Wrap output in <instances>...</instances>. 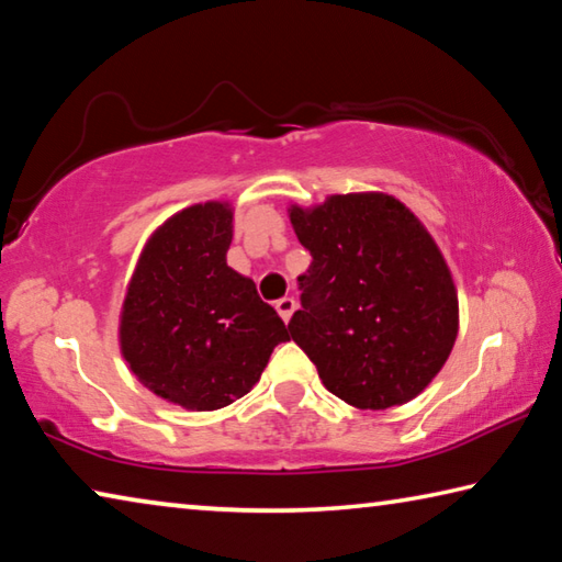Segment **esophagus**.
Masks as SVG:
<instances>
[{"label": "esophagus", "instance_id": "esophagus-1", "mask_svg": "<svg viewBox=\"0 0 562 562\" xmlns=\"http://www.w3.org/2000/svg\"><path fill=\"white\" fill-rule=\"evenodd\" d=\"M274 310H278V315L282 317V322H290L292 315H294V310H297V302H294L292 297H282V300L274 302Z\"/></svg>", "mask_w": 562, "mask_h": 562}]
</instances>
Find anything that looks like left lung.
<instances>
[{
  "mask_svg": "<svg viewBox=\"0 0 562 562\" xmlns=\"http://www.w3.org/2000/svg\"><path fill=\"white\" fill-rule=\"evenodd\" d=\"M312 255L290 335L331 394L361 412L412 402L449 359L459 292L426 225L389 193L288 207Z\"/></svg>",
  "mask_w": 562,
  "mask_h": 562,
  "instance_id": "obj_1",
  "label": "left lung"
}]
</instances>
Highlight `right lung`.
<instances>
[{
    "label": "right lung",
    "mask_w": 562,
    "mask_h": 562,
    "mask_svg": "<svg viewBox=\"0 0 562 562\" xmlns=\"http://www.w3.org/2000/svg\"><path fill=\"white\" fill-rule=\"evenodd\" d=\"M233 203L188 205L148 235L123 294L119 347L131 374L188 412H215L260 382L288 327L227 265Z\"/></svg>",
    "instance_id": "right-lung-1"
}]
</instances>
